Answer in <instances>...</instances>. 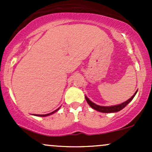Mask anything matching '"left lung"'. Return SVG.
Wrapping results in <instances>:
<instances>
[{"label":"left lung","mask_w":152,"mask_h":152,"mask_svg":"<svg viewBox=\"0 0 152 152\" xmlns=\"http://www.w3.org/2000/svg\"><path fill=\"white\" fill-rule=\"evenodd\" d=\"M137 93V91L134 93V95L132 96L129 100L126 101V102L122 103L121 104H118V105L111 106H102L96 105V104H94V102H92L91 101H90L86 96H85V98H86V100L87 103L88 104V105H89L92 109L96 110V111H100V112H102V113H114V112H117V111H121V109H123L124 108L125 106H126L127 104H128L131 101L134 99V97L135 96L136 94Z\"/></svg>","instance_id":"obj_1"}]
</instances>
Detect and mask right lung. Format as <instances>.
<instances>
[{"label": "right lung", "mask_w": 152, "mask_h": 152, "mask_svg": "<svg viewBox=\"0 0 152 152\" xmlns=\"http://www.w3.org/2000/svg\"><path fill=\"white\" fill-rule=\"evenodd\" d=\"M58 109H59V108H58V109H57L56 110H55V111H53V112L49 113V114H42V115H40V114H35V116H49V115H50V114H54V113H55V112H56V111H58Z\"/></svg>", "instance_id": "right-lung-1"}]
</instances>
